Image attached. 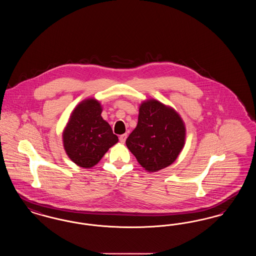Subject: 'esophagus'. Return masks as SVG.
<instances>
[{
  "label": "esophagus",
  "instance_id": "obj_1",
  "mask_svg": "<svg viewBox=\"0 0 256 256\" xmlns=\"http://www.w3.org/2000/svg\"><path fill=\"white\" fill-rule=\"evenodd\" d=\"M126 137H128V134H126L120 135V137H119V140H120V142H121V143H124V142H126Z\"/></svg>",
  "mask_w": 256,
  "mask_h": 256
}]
</instances>
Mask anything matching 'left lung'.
<instances>
[{
  "label": "left lung",
  "instance_id": "obj_1",
  "mask_svg": "<svg viewBox=\"0 0 256 256\" xmlns=\"http://www.w3.org/2000/svg\"><path fill=\"white\" fill-rule=\"evenodd\" d=\"M184 142L180 116L158 100H150L140 106L137 126L126 144L145 170L156 172L176 159Z\"/></svg>",
  "mask_w": 256,
  "mask_h": 256
}]
</instances>
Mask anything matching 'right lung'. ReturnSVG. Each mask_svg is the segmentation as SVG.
<instances>
[{
    "mask_svg": "<svg viewBox=\"0 0 256 256\" xmlns=\"http://www.w3.org/2000/svg\"><path fill=\"white\" fill-rule=\"evenodd\" d=\"M102 106L94 98L82 102L71 114L63 132L68 156L80 167L91 168L118 142L110 124L102 116Z\"/></svg>",
    "mask_w": 256,
    "mask_h": 256,
    "instance_id": "obj_1",
    "label": "right lung"
}]
</instances>
